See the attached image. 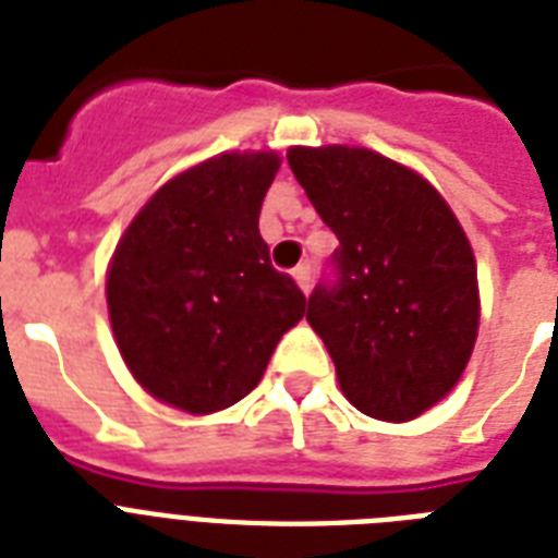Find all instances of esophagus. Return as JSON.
<instances>
[{
    "instance_id": "esophagus-1",
    "label": "esophagus",
    "mask_w": 558,
    "mask_h": 558,
    "mask_svg": "<svg viewBox=\"0 0 558 558\" xmlns=\"http://www.w3.org/2000/svg\"><path fill=\"white\" fill-rule=\"evenodd\" d=\"M292 278H295V283L304 289V295H306V292H310V287H313V269H310V263H301V266L292 271Z\"/></svg>"
}]
</instances>
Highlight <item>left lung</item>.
Segmentation results:
<instances>
[{
	"label": "left lung",
	"mask_w": 558,
	"mask_h": 558,
	"mask_svg": "<svg viewBox=\"0 0 558 558\" xmlns=\"http://www.w3.org/2000/svg\"><path fill=\"white\" fill-rule=\"evenodd\" d=\"M289 168L339 236L332 283L306 322L344 397L373 420L408 423L466 371L477 339V266L458 217L420 173L365 147H292Z\"/></svg>",
	"instance_id": "8db88e82"
}]
</instances>
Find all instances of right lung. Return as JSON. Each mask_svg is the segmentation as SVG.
Returning <instances> with one entry per match:
<instances>
[{
	"instance_id": "obj_1",
	"label": "right lung",
	"mask_w": 558,
	"mask_h": 558,
	"mask_svg": "<svg viewBox=\"0 0 558 558\" xmlns=\"http://www.w3.org/2000/svg\"><path fill=\"white\" fill-rule=\"evenodd\" d=\"M278 153H222L153 193L107 271L109 322L150 397L214 414L257 388L306 298L263 243Z\"/></svg>"
}]
</instances>
